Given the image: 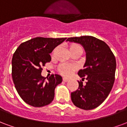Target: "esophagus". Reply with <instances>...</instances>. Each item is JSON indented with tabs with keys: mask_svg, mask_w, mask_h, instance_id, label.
I'll return each instance as SVG.
<instances>
[{
	"mask_svg": "<svg viewBox=\"0 0 127 127\" xmlns=\"http://www.w3.org/2000/svg\"><path fill=\"white\" fill-rule=\"evenodd\" d=\"M68 80H69V79L67 78H63V81L64 82H67Z\"/></svg>",
	"mask_w": 127,
	"mask_h": 127,
	"instance_id": "1",
	"label": "esophagus"
}]
</instances>
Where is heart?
<instances>
[{"mask_svg": "<svg viewBox=\"0 0 127 127\" xmlns=\"http://www.w3.org/2000/svg\"><path fill=\"white\" fill-rule=\"evenodd\" d=\"M76 49H82V47L77 44H72L70 46V51ZM76 69V67L74 65L63 64L60 65L59 67V72H60V74H62L65 76H68Z\"/></svg>", "mask_w": 127, "mask_h": 127, "instance_id": "heart-1", "label": "heart"}]
</instances>
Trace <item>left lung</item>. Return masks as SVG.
Here are the masks:
<instances>
[{
    "mask_svg": "<svg viewBox=\"0 0 127 127\" xmlns=\"http://www.w3.org/2000/svg\"><path fill=\"white\" fill-rule=\"evenodd\" d=\"M66 41L81 44L86 53V61L78 74L86 85L78 82L77 90L71 93L76 107L92 110L102 103L110 93L115 80L116 62L114 55L105 42L91 36L68 38Z\"/></svg>",
    "mask_w": 127,
    "mask_h": 127,
    "instance_id": "left-lung-1",
    "label": "left lung"
}]
</instances>
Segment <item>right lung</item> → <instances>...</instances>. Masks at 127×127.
<instances>
[{"label": "right lung", "mask_w": 127, "mask_h": 127, "mask_svg": "<svg viewBox=\"0 0 127 127\" xmlns=\"http://www.w3.org/2000/svg\"><path fill=\"white\" fill-rule=\"evenodd\" d=\"M66 38L36 37L22 43L12 58V78L17 93L25 102L34 107H42L51 103L55 89L62 82V77L41 75L42 66L50 62L49 53Z\"/></svg>", "instance_id": "add662e5"}]
</instances>
